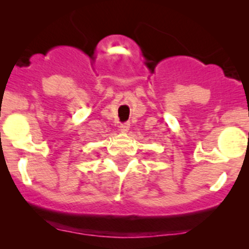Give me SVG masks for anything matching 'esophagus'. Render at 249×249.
<instances>
[{"label": "esophagus", "mask_w": 249, "mask_h": 249, "mask_svg": "<svg viewBox=\"0 0 249 249\" xmlns=\"http://www.w3.org/2000/svg\"><path fill=\"white\" fill-rule=\"evenodd\" d=\"M121 131L122 132H126V131H128V128H130V123L128 122H125L123 123V124H121Z\"/></svg>", "instance_id": "1"}]
</instances>
